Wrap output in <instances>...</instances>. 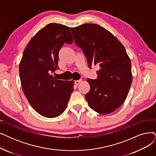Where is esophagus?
I'll use <instances>...</instances> for the list:
<instances>
[{
	"mask_svg": "<svg viewBox=\"0 0 156 156\" xmlns=\"http://www.w3.org/2000/svg\"><path fill=\"white\" fill-rule=\"evenodd\" d=\"M82 82V79H79V80H76V81H75V84L76 85H77V86H78L80 83Z\"/></svg>",
	"mask_w": 156,
	"mask_h": 156,
	"instance_id": "1",
	"label": "esophagus"
}]
</instances>
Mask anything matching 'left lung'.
Here are the masks:
<instances>
[{
	"label": "left lung",
	"instance_id": "left-lung-1",
	"mask_svg": "<svg viewBox=\"0 0 156 156\" xmlns=\"http://www.w3.org/2000/svg\"><path fill=\"white\" fill-rule=\"evenodd\" d=\"M74 41L83 50L89 68L98 65L97 79H87L90 91L85 95L90 107L107 115L120 108L133 81L131 62L125 48L109 30L95 23L70 28Z\"/></svg>",
	"mask_w": 156,
	"mask_h": 156
}]
</instances>
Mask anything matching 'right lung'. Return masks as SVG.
<instances>
[{"mask_svg":"<svg viewBox=\"0 0 156 156\" xmlns=\"http://www.w3.org/2000/svg\"><path fill=\"white\" fill-rule=\"evenodd\" d=\"M65 43H73L70 28L49 23L30 40L19 65L25 96L37 113L47 118L63 113L73 90V80H59L51 74L58 68V54Z\"/></svg>","mask_w":156,"mask_h":156,"instance_id":"obj_1","label":"right lung"}]
</instances>
